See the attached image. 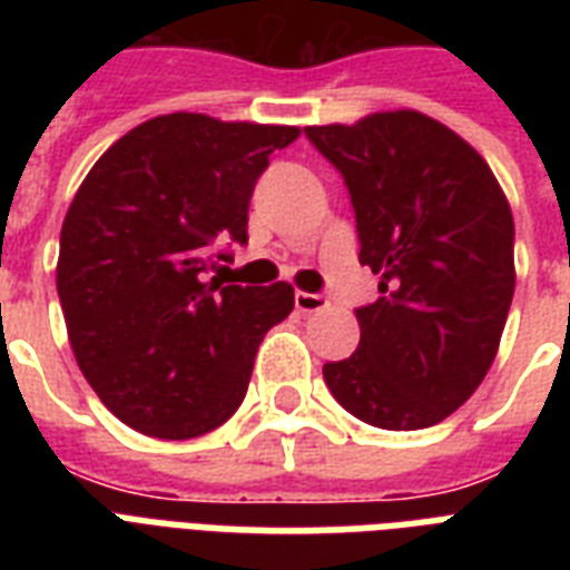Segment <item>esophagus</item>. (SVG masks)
Listing matches in <instances>:
<instances>
[{"mask_svg":"<svg viewBox=\"0 0 570 570\" xmlns=\"http://www.w3.org/2000/svg\"><path fill=\"white\" fill-rule=\"evenodd\" d=\"M295 307L302 313L325 311V307H328V298L320 293H302V289H298V293H295Z\"/></svg>","mask_w":570,"mask_h":570,"instance_id":"1","label":"esophagus"}]
</instances>
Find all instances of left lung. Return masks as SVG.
<instances>
[{"label": "left lung", "mask_w": 570, "mask_h": 570, "mask_svg": "<svg viewBox=\"0 0 570 570\" xmlns=\"http://www.w3.org/2000/svg\"><path fill=\"white\" fill-rule=\"evenodd\" d=\"M352 195L381 298L361 343L322 366L348 414L390 432L446 420L494 364L514 295V222L473 147L414 109L304 129Z\"/></svg>", "instance_id": "1"}]
</instances>
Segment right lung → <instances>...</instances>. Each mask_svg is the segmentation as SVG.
I'll use <instances>...</instances> for the list:
<instances>
[{"instance_id": "obj_1", "label": "right lung", "mask_w": 570, "mask_h": 570, "mask_svg": "<svg viewBox=\"0 0 570 570\" xmlns=\"http://www.w3.org/2000/svg\"><path fill=\"white\" fill-rule=\"evenodd\" d=\"M298 127L159 115L94 163L61 224L56 286L76 364L120 423L165 441L242 405L295 289L206 277L209 245L248 242V200ZM224 257V254H222Z\"/></svg>"}]
</instances>
